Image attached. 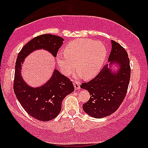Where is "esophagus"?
<instances>
[{
	"mask_svg": "<svg viewBox=\"0 0 148 148\" xmlns=\"http://www.w3.org/2000/svg\"><path fill=\"white\" fill-rule=\"evenodd\" d=\"M73 86H74V87H75V90L80 89V84H79V82H75L74 83H73Z\"/></svg>",
	"mask_w": 148,
	"mask_h": 148,
	"instance_id": "esophagus-1",
	"label": "esophagus"
}]
</instances>
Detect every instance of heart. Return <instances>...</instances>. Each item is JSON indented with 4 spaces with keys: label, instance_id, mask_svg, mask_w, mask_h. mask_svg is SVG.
I'll return each mask as SVG.
<instances>
[{
    "label": "heart",
    "instance_id": "1",
    "mask_svg": "<svg viewBox=\"0 0 148 148\" xmlns=\"http://www.w3.org/2000/svg\"><path fill=\"white\" fill-rule=\"evenodd\" d=\"M107 56L104 44L90 39H79L71 41L64 49V53L56 56L57 63L65 75L71 74L75 69L86 79L97 75Z\"/></svg>",
    "mask_w": 148,
    "mask_h": 148
}]
</instances>
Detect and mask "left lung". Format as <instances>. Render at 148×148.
Here are the masks:
<instances>
[{
    "mask_svg": "<svg viewBox=\"0 0 148 148\" xmlns=\"http://www.w3.org/2000/svg\"><path fill=\"white\" fill-rule=\"evenodd\" d=\"M109 64H106L91 81L82 83L80 88L90 93L89 101L83 105L86 114L95 118H103L119 108L126 97L130 78V60L123 47L112 40ZM113 64L119 66L112 71Z\"/></svg>",
    "mask_w": 148,
    "mask_h": 148,
    "instance_id": "8db88e82",
    "label": "left lung"
}]
</instances>
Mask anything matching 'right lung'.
<instances>
[{
  "mask_svg": "<svg viewBox=\"0 0 148 148\" xmlns=\"http://www.w3.org/2000/svg\"><path fill=\"white\" fill-rule=\"evenodd\" d=\"M64 39L59 36L45 34L36 36L25 45L18 53L15 66L13 90L24 110L32 118L40 121H49L60 112L63 99L74 91L69 78L54 69L51 78L39 87L28 85L22 76V65L30 53L38 49H45L56 57Z\"/></svg>",
  "mask_w": 148,
  "mask_h": 148,
  "instance_id": "add662e5",
  "label": "right lung"
}]
</instances>
